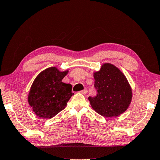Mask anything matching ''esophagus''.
<instances>
[{
	"label": "esophagus",
	"mask_w": 160,
	"mask_h": 160,
	"mask_svg": "<svg viewBox=\"0 0 160 160\" xmlns=\"http://www.w3.org/2000/svg\"><path fill=\"white\" fill-rule=\"evenodd\" d=\"M80 92L82 93V94H87V88H84V89H83V90L81 91Z\"/></svg>",
	"instance_id": "34e87169"
}]
</instances>
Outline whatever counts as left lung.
Returning a JSON list of instances; mask_svg holds the SVG:
<instances>
[{
	"label": "left lung",
	"instance_id": "left-lung-1",
	"mask_svg": "<svg viewBox=\"0 0 160 160\" xmlns=\"http://www.w3.org/2000/svg\"><path fill=\"white\" fill-rule=\"evenodd\" d=\"M97 95L88 97L91 106L105 117H117L128 109L132 92L123 73L111 63H104L94 73Z\"/></svg>",
	"mask_w": 160,
	"mask_h": 160
}]
</instances>
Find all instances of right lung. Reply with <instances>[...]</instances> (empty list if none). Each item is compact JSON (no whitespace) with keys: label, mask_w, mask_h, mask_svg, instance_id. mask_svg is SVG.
I'll return each mask as SVG.
<instances>
[{"label":"right lung","mask_w":160,"mask_h":160,"mask_svg":"<svg viewBox=\"0 0 160 160\" xmlns=\"http://www.w3.org/2000/svg\"><path fill=\"white\" fill-rule=\"evenodd\" d=\"M68 71L60 72L50 67L41 72L32 84L28 102L35 114L43 119H51L64 109L73 93L70 83L62 82Z\"/></svg>","instance_id":"obj_1"}]
</instances>
